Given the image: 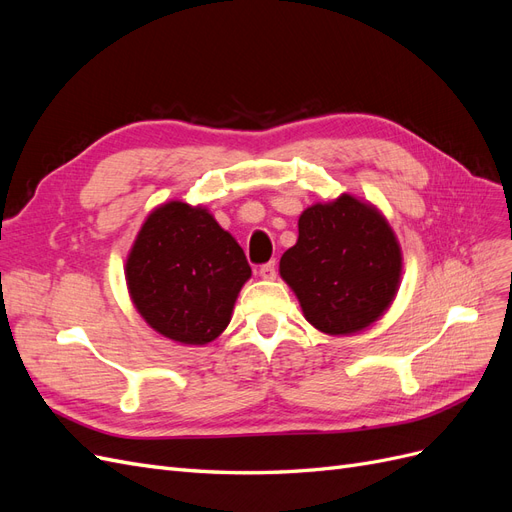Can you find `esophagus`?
<instances>
[{
    "instance_id": "1",
    "label": "esophagus",
    "mask_w": 512,
    "mask_h": 512,
    "mask_svg": "<svg viewBox=\"0 0 512 512\" xmlns=\"http://www.w3.org/2000/svg\"><path fill=\"white\" fill-rule=\"evenodd\" d=\"M258 273H260L262 280H275V275H277V269H275V260H273V262H267V265H262Z\"/></svg>"
}]
</instances>
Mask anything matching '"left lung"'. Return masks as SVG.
<instances>
[{
	"label": "left lung",
	"instance_id": "left-lung-1",
	"mask_svg": "<svg viewBox=\"0 0 512 512\" xmlns=\"http://www.w3.org/2000/svg\"><path fill=\"white\" fill-rule=\"evenodd\" d=\"M309 324L329 335L367 329L391 305L401 250L376 207L342 194L299 218V239L280 260Z\"/></svg>",
	"mask_w": 512,
	"mask_h": 512
}]
</instances>
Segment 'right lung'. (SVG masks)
Instances as JSON below:
<instances>
[{"instance_id":"right-lung-1","label":"right lung","mask_w":512,"mask_h":512,"mask_svg":"<svg viewBox=\"0 0 512 512\" xmlns=\"http://www.w3.org/2000/svg\"><path fill=\"white\" fill-rule=\"evenodd\" d=\"M252 269L241 245L203 207L179 200L145 220L126 262L130 297L151 329L181 344L213 342Z\"/></svg>"}]
</instances>
